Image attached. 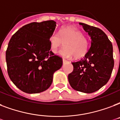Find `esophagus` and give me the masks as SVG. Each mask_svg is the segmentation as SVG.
Listing matches in <instances>:
<instances>
[{
	"instance_id": "obj_1",
	"label": "esophagus",
	"mask_w": 120,
	"mask_h": 120,
	"mask_svg": "<svg viewBox=\"0 0 120 120\" xmlns=\"http://www.w3.org/2000/svg\"><path fill=\"white\" fill-rule=\"evenodd\" d=\"M67 62V60H65V59H64V58H63V62H64V63H65V62Z\"/></svg>"
}]
</instances>
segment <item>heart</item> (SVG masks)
<instances>
[{
  "label": "heart",
  "mask_w": 120,
  "mask_h": 120,
  "mask_svg": "<svg viewBox=\"0 0 120 120\" xmlns=\"http://www.w3.org/2000/svg\"><path fill=\"white\" fill-rule=\"evenodd\" d=\"M50 50L56 53L61 46L65 43V48L60 52L65 57L74 56L79 58L84 56L89 50V42L84 34L76 28L71 26H64L59 33L54 32L50 36Z\"/></svg>",
  "instance_id": "1"
}]
</instances>
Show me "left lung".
Masks as SVG:
<instances>
[{"label": "left lung", "instance_id": "obj_1", "mask_svg": "<svg viewBox=\"0 0 120 120\" xmlns=\"http://www.w3.org/2000/svg\"><path fill=\"white\" fill-rule=\"evenodd\" d=\"M79 24L90 36L91 46L84 58L72 62L74 70L68 74V82L75 90L92 93L110 79L114 67L113 45L101 29L81 22Z\"/></svg>", "mask_w": 120, "mask_h": 120}]
</instances>
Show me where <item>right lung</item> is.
<instances>
[{
  "label": "right lung",
  "instance_id": "obj_1",
  "mask_svg": "<svg viewBox=\"0 0 120 120\" xmlns=\"http://www.w3.org/2000/svg\"><path fill=\"white\" fill-rule=\"evenodd\" d=\"M56 22L46 21L24 26L14 34L5 52L7 73L24 93H39L50 87L53 75L61 68L62 57L50 50V36Z\"/></svg>",
  "mask_w": 120,
  "mask_h": 120
}]
</instances>
